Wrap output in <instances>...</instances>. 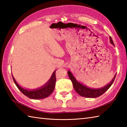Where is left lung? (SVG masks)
<instances>
[{"mask_svg":"<svg viewBox=\"0 0 127 127\" xmlns=\"http://www.w3.org/2000/svg\"><path fill=\"white\" fill-rule=\"evenodd\" d=\"M110 42H111L113 45H114V43L113 42L111 36H110ZM68 74L70 79V80L72 81V85H73V87L75 91H76L80 95L82 96L83 97H86V98H96V97H98L101 95L102 94H104L105 92L111 87V86L114 81L116 75L114 76V78L111 81V82H110L109 84L107 85L106 86H105V87L99 89H92L87 87L86 86L82 85L81 83H79V82H77L76 79H75V78L74 77L73 75H72L70 71H68Z\"/></svg>","mask_w":127,"mask_h":127,"instance_id":"left-lung-1","label":"left lung"}]
</instances>
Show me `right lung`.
I'll return each instance as SVG.
<instances>
[{
  "label": "right lung",
  "instance_id": "add662e5",
  "mask_svg": "<svg viewBox=\"0 0 127 127\" xmlns=\"http://www.w3.org/2000/svg\"><path fill=\"white\" fill-rule=\"evenodd\" d=\"M13 81H14L16 86H17V88L20 90V91L22 92L24 95H25L28 98L32 99H41L46 98L50 96L54 91L55 89L56 81V72L55 71L53 73L51 79L48 81L46 84L45 85L39 89H37L36 90L33 91H29L23 89L20 86L18 85V83L16 82L14 77L12 75Z\"/></svg>",
  "mask_w": 127,
  "mask_h": 127
}]
</instances>
